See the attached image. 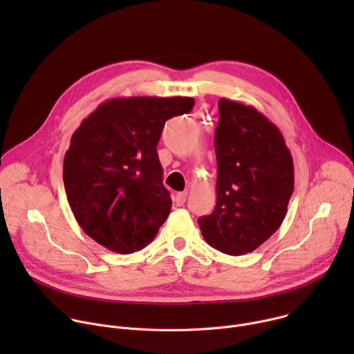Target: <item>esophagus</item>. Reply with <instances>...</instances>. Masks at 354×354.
I'll list each match as a JSON object with an SVG mask.
<instances>
[{
  "label": "esophagus",
  "instance_id": "obj_1",
  "mask_svg": "<svg viewBox=\"0 0 354 354\" xmlns=\"http://www.w3.org/2000/svg\"><path fill=\"white\" fill-rule=\"evenodd\" d=\"M186 196H187V192H179V193H176V194H175L174 201L176 203V206H183V205H185Z\"/></svg>",
  "mask_w": 354,
  "mask_h": 354
}]
</instances>
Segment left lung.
<instances>
[{
	"label": "left lung",
	"instance_id": "obj_1",
	"mask_svg": "<svg viewBox=\"0 0 354 354\" xmlns=\"http://www.w3.org/2000/svg\"><path fill=\"white\" fill-rule=\"evenodd\" d=\"M218 112L217 203L197 223L210 246L239 257L281 225L294 189V165L281 131L254 106L221 97Z\"/></svg>",
	"mask_w": 354,
	"mask_h": 354
}]
</instances>
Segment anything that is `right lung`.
<instances>
[{
    "mask_svg": "<svg viewBox=\"0 0 354 354\" xmlns=\"http://www.w3.org/2000/svg\"><path fill=\"white\" fill-rule=\"evenodd\" d=\"M193 105L189 96L113 97L74 131L64 187L77 223L99 245L127 255L156 238L172 206L157 144L165 122Z\"/></svg>",
    "mask_w": 354,
    "mask_h": 354,
    "instance_id": "right-lung-1",
    "label": "right lung"
}]
</instances>
